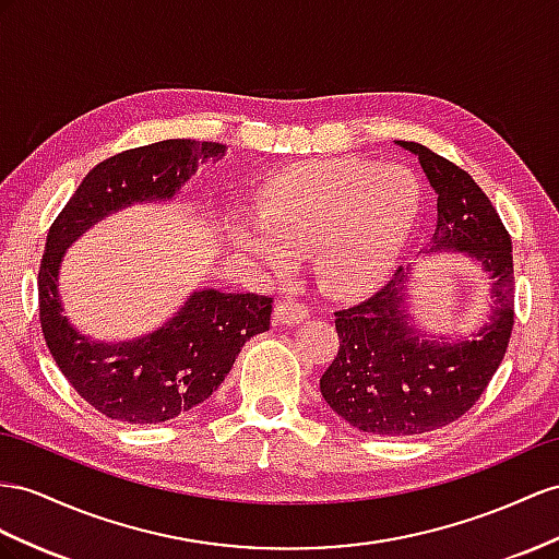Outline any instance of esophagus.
Returning <instances> with one entry per match:
<instances>
[{
	"label": "esophagus",
	"mask_w": 559,
	"mask_h": 559,
	"mask_svg": "<svg viewBox=\"0 0 559 559\" xmlns=\"http://www.w3.org/2000/svg\"><path fill=\"white\" fill-rule=\"evenodd\" d=\"M309 317V307L302 302H293V299H281L274 307V323L276 325H293L305 321Z\"/></svg>",
	"instance_id": "esophagus-1"
}]
</instances>
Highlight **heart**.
<instances>
[{"instance_id": "heart-1", "label": "heart", "mask_w": 559, "mask_h": 559, "mask_svg": "<svg viewBox=\"0 0 559 559\" xmlns=\"http://www.w3.org/2000/svg\"><path fill=\"white\" fill-rule=\"evenodd\" d=\"M418 214V186L406 169L370 160H319L281 171L252 217L228 222V240L262 274H285L295 254L331 295L354 297L390 274Z\"/></svg>"}]
</instances>
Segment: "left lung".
Returning a JSON list of instances; mask_svg holds the SVG:
<instances>
[{
	"instance_id": "8db88e82",
	"label": "left lung",
	"mask_w": 559,
	"mask_h": 559,
	"mask_svg": "<svg viewBox=\"0 0 559 559\" xmlns=\"http://www.w3.org/2000/svg\"><path fill=\"white\" fill-rule=\"evenodd\" d=\"M437 191L432 248L461 250L493 278L491 323L461 342L425 340L404 309V266L364 302L335 311L340 349L321 376V394L361 432L413 437L457 420L479 402L503 361L514 325L512 240L479 183L465 169L402 141Z\"/></svg>"
}]
</instances>
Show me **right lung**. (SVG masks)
Here are the masks:
<instances>
[{"label":"right lung","mask_w":559,"mask_h":559,"mask_svg":"<svg viewBox=\"0 0 559 559\" xmlns=\"http://www.w3.org/2000/svg\"><path fill=\"white\" fill-rule=\"evenodd\" d=\"M222 153V143L193 139L122 151L90 169L49 226L37 274L41 335L73 390L110 420L157 425L195 408L224 382L240 347L269 331L274 297L214 288L193 293L155 333L118 345L78 335L61 313L56 281L70 242L120 207L171 198L198 160Z\"/></svg>","instance_id":"1"}]
</instances>
